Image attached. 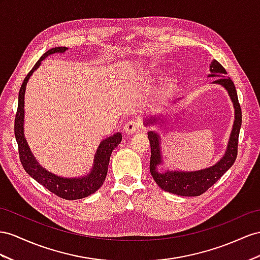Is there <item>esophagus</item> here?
<instances>
[{
  "label": "esophagus",
  "mask_w": 260,
  "mask_h": 260,
  "mask_svg": "<svg viewBox=\"0 0 260 260\" xmlns=\"http://www.w3.org/2000/svg\"><path fill=\"white\" fill-rule=\"evenodd\" d=\"M141 127V125H139V122L134 121V119H131V121L126 122L124 125V132L126 134H133V133H135L137 129H139Z\"/></svg>",
  "instance_id": "obj_1"
}]
</instances>
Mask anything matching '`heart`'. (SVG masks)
I'll use <instances>...</instances> for the list:
<instances>
[{
    "instance_id": "heart-1",
    "label": "heart",
    "mask_w": 260,
    "mask_h": 260,
    "mask_svg": "<svg viewBox=\"0 0 260 260\" xmlns=\"http://www.w3.org/2000/svg\"><path fill=\"white\" fill-rule=\"evenodd\" d=\"M150 73H151V75H157V71L156 70H150Z\"/></svg>"
}]
</instances>
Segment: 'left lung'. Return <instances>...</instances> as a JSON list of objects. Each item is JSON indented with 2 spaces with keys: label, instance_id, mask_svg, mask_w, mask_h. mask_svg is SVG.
Returning <instances> with one entry per match:
<instances>
[{
  "label": "left lung",
  "instance_id": "1",
  "mask_svg": "<svg viewBox=\"0 0 260 260\" xmlns=\"http://www.w3.org/2000/svg\"><path fill=\"white\" fill-rule=\"evenodd\" d=\"M210 75L209 78H218L212 83L222 85L228 91L231 101L234 106V123H233L232 132L228 143V147L223 157L209 168L197 170V171H180V170H165L159 171L158 167L164 164L162 152H161V138L157 132L149 131L148 139L150 143V174L154 178L159 188L181 197H198L211 188L226 171H228L233 164L235 162L237 157V145L239 131L242 126V110L238 103L237 92L235 85L231 78L226 77V71L221 63L216 60H212L210 63ZM167 121V115H154L145 118V126H150L157 124L158 127H161L162 123Z\"/></svg>",
  "mask_w": 260,
  "mask_h": 260
}]
</instances>
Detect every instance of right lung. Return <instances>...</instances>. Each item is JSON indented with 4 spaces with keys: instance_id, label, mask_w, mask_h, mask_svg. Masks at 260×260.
<instances>
[{
    "instance_id": "obj_1",
    "label": "right lung",
    "mask_w": 260,
    "mask_h": 260,
    "mask_svg": "<svg viewBox=\"0 0 260 260\" xmlns=\"http://www.w3.org/2000/svg\"><path fill=\"white\" fill-rule=\"evenodd\" d=\"M66 50H68V48L55 47L49 49L48 51H46L41 57V59L36 62V64L32 67V69L29 71L28 75L24 79V81L21 85V89H19L18 92V106L15 116L14 132L16 142L18 145L19 159H21V162L25 171L27 172L32 179H35L38 183H41L43 187L48 189L56 196L66 200H79L94 193V192L98 189H100V187L103 184L106 174H108V167L112 151L115 149L116 146H118V144L122 141L121 133H116V134L103 139V141L100 143L94 155L92 169L85 176L77 178L61 177L52 174V172L48 171L47 169H45L43 166H41V164L36 160L35 156L32 155L24 134V99L26 85H27L28 80L32 73L35 72V70L39 68V66H41L45 58H47L49 55L52 54H64Z\"/></svg>"
}]
</instances>
